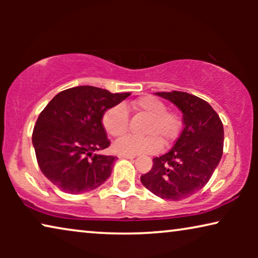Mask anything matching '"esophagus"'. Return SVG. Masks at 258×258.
Instances as JSON below:
<instances>
[{"instance_id": "obj_1", "label": "esophagus", "mask_w": 258, "mask_h": 258, "mask_svg": "<svg viewBox=\"0 0 258 258\" xmlns=\"http://www.w3.org/2000/svg\"><path fill=\"white\" fill-rule=\"evenodd\" d=\"M119 158H128V160H133L135 158V156H132V155H118Z\"/></svg>"}]
</instances>
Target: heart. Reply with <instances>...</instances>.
Segmentation results:
<instances>
[{
    "mask_svg": "<svg viewBox=\"0 0 258 258\" xmlns=\"http://www.w3.org/2000/svg\"><path fill=\"white\" fill-rule=\"evenodd\" d=\"M133 110L136 114L149 117L143 129L146 137H124L112 146L118 155L151 154L161 148V144L171 143L178 136L181 122L174 112L167 111V105L158 98L142 96L132 104L124 103L109 109L103 116V126L112 137H122L128 132L129 114Z\"/></svg>",
    "mask_w": 258,
    "mask_h": 258,
    "instance_id": "obj_1",
    "label": "heart"
}]
</instances>
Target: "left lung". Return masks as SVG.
I'll return each instance as SVG.
<instances>
[{"label": "left lung", "instance_id": "1", "mask_svg": "<svg viewBox=\"0 0 258 258\" xmlns=\"http://www.w3.org/2000/svg\"><path fill=\"white\" fill-rule=\"evenodd\" d=\"M155 94L181 110L184 128L167 154L154 158L141 182L161 199L181 201L202 189L217 168L223 154V124L202 98L183 91Z\"/></svg>", "mask_w": 258, "mask_h": 258}]
</instances>
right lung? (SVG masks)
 Segmentation results:
<instances>
[{"instance_id": "right-lung-1", "label": "right lung", "mask_w": 258, "mask_h": 258, "mask_svg": "<svg viewBox=\"0 0 258 258\" xmlns=\"http://www.w3.org/2000/svg\"><path fill=\"white\" fill-rule=\"evenodd\" d=\"M129 95L81 86L49 102L35 124L33 146L38 167L52 184L64 192L82 194L107 181L117 157L97 154L110 144L102 118Z\"/></svg>"}]
</instances>
